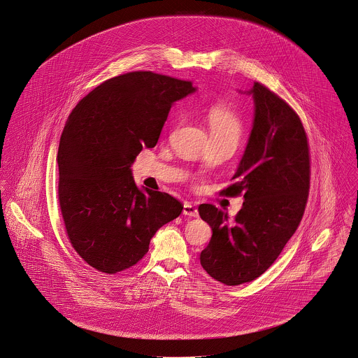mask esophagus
Listing matches in <instances>:
<instances>
[{
	"label": "esophagus",
	"mask_w": 358,
	"mask_h": 358,
	"mask_svg": "<svg viewBox=\"0 0 358 358\" xmlns=\"http://www.w3.org/2000/svg\"><path fill=\"white\" fill-rule=\"evenodd\" d=\"M182 214H184L185 217H191V218H196V217H199V211H197V208H196L194 206H192L191 203H185V204H184Z\"/></svg>",
	"instance_id": "esophagus-1"
}]
</instances>
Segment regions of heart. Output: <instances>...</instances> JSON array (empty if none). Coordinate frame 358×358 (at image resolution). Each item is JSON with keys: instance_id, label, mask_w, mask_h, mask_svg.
I'll list each match as a JSON object with an SVG mask.
<instances>
[{"instance_id": "b5f03b06", "label": "heart", "mask_w": 358, "mask_h": 358, "mask_svg": "<svg viewBox=\"0 0 358 358\" xmlns=\"http://www.w3.org/2000/svg\"><path fill=\"white\" fill-rule=\"evenodd\" d=\"M208 125L211 138H226L237 145L243 132V124L236 111L224 106L211 108L208 113Z\"/></svg>"}]
</instances>
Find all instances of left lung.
<instances>
[{"instance_id":"1","label":"left lung","mask_w":358,"mask_h":358,"mask_svg":"<svg viewBox=\"0 0 358 358\" xmlns=\"http://www.w3.org/2000/svg\"><path fill=\"white\" fill-rule=\"evenodd\" d=\"M240 92L253 99V122L234 184L222 192L244 193L245 201L233 222L213 204L199 206L213 230L200 264L227 286L267 271L303 220L309 191V148L299 115L260 83Z\"/></svg>"}]
</instances>
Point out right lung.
<instances>
[{"label": "right lung", "instance_id": "obj_1", "mask_svg": "<svg viewBox=\"0 0 358 358\" xmlns=\"http://www.w3.org/2000/svg\"><path fill=\"white\" fill-rule=\"evenodd\" d=\"M192 83L152 72L106 80L72 110L57 154L58 199L72 247L98 271L135 266L182 206L165 192L138 188L132 165L161 136L174 102Z\"/></svg>", "mask_w": 358, "mask_h": 358}]
</instances>
